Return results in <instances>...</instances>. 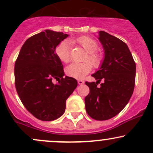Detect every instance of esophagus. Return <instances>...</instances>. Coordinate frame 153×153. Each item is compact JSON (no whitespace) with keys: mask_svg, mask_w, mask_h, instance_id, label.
<instances>
[{"mask_svg":"<svg viewBox=\"0 0 153 153\" xmlns=\"http://www.w3.org/2000/svg\"><path fill=\"white\" fill-rule=\"evenodd\" d=\"M78 82L79 85H82V84H84V81L82 80H78Z\"/></svg>","mask_w":153,"mask_h":153,"instance_id":"esophagus-1","label":"esophagus"}]
</instances>
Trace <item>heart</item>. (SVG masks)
Returning <instances> with one entry per match:
<instances>
[{
	"label": "heart",
	"mask_w": 153,
	"mask_h": 153,
	"mask_svg": "<svg viewBox=\"0 0 153 153\" xmlns=\"http://www.w3.org/2000/svg\"><path fill=\"white\" fill-rule=\"evenodd\" d=\"M78 45L88 52L85 57V62L82 63H72L65 69V73L68 76L80 79L90 73L92 70V64L95 68H98L102 62L103 56L99 52H96L99 48L97 42L89 36H80L75 40ZM56 54L58 58L64 63H68L71 60V43L68 40H64L59 44L56 48ZM90 61L91 63L88 62Z\"/></svg>",
	"instance_id": "b5f03b06"
}]
</instances>
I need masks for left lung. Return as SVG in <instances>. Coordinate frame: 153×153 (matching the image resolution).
Listing matches in <instances>:
<instances>
[{
    "mask_svg": "<svg viewBox=\"0 0 153 153\" xmlns=\"http://www.w3.org/2000/svg\"><path fill=\"white\" fill-rule=\"evenodd\" d=\"M99 39L104 50L100 69L92 76L96 82H85L90 93L85 98V110L91 118L103 121L115 117L129 102L135 83L136 65L126 43L103 31ZM102 79L101 86L97 85Z\"/></svg>",
    "mask_w": 153,
    "mask_h": 153,
    "instance_id": "obj_1",
    "label": "left lung"
}]
</instances>
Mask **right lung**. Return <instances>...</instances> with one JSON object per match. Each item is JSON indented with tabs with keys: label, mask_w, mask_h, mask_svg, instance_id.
<instances>
[{
	"label": "right lung",
	"mask_w": 153,
	"mask_h": 153,
	"mask_svg": "<svg viewBox=\"0 0 153 153\" xmlns=\"http://www.w3.org/2000/svg\"><path fill=\"white\" fill-rule=\"evenodd\" d=\"M69 36L45 30L24 42L15 62V86L25 108L42 121L60 117L66 100L76 88L75 78L65 76L56 47ZM59 79L54 84L52 80Z\"/></svg>",
	"instance_id": "obj_1"
}]
</instances>
